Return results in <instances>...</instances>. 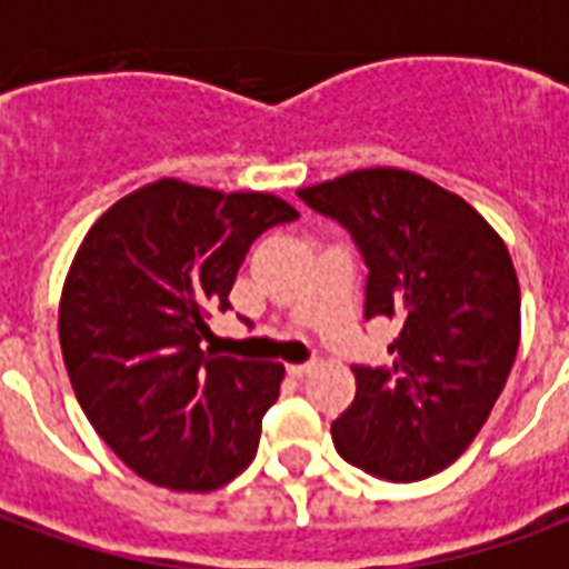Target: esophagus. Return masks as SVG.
<instances>
[{"label": "esophagus", "instance_id": "obj_1", "mask_svg": "<svg viewBox=\"0 0 569 569\" xmlns=\"http://www.w3.org/2000/svg\"><path fill=\"white\" fill-rule=\"evenodd\" d=\"M286 371H289L292 378H305L310 371V362H292V366H286Z\"/></svg>", "mask_w": 569, "mask_h": 569}]
</instances>
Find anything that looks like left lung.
I'll use <instances>...</instances> for the list:
<instances>
[{
	"label": "left lung",
	"instance_id": "1",
	"mask_svg": "<svg viewBox=\"0 0 569 569\" xmlns=\"http://www.w3.org/2000/svg\"><path fill=\"white\" fill-rule=\"evenodd\" d=\"M298 198L353 237L369 268L366 320L399 322L390 366H353L335 448L387 481L436 476L472 445L512 371L521 289L509 249L463 198L396 167Z\"/></svg>",
	"mask_w": 569,
	"mask_h": 569
}]
</instances>
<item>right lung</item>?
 I'll return each instance as SVG.
<instances>
[{
	"label": "right lung",
	"mask_w": 569,
	"mask_h": 569,
	"mask_svg": "<svg viewBox=\"0 0 569 569\" xmlns=\"http://www.w3.org/2000/svg\"><path fill=\"white\" fill-rule=\"evenodd\" d=\"M296 219L273 194L161 179L81 240L60 298L63 362L91 427L151 485L216 490L259 451L283 366L200 345L256 237Z\"/></svg>",
	"instance_id": "right-lung-1"
}]
</instances>
